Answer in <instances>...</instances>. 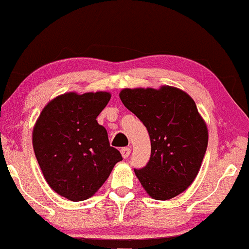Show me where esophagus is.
<instances>
[{"label":"esophagus","instance_id":"obj_1","mask_svg":"<svg viewBox=\"0 0 249 249\" xmlns=\"http://www.w3.org/2000/svg\"><path fill=\"white\" fill-rule=\"evenodd\" d=\"M120 152H122L123 158H127L131 154V149L130 147H123V149L120 150Z\"/></svg>","mask_w":249,"mask_h":249}]
</instances>
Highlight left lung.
<instances>
[{"label":"left lung","mask_w":249,"mask_h":249,"mask_svg":"<svg viewBox=\"0 0 249 249\" xmlns=\"http://www.w3.org/2000/svg\"><path fill=\"white\" fill-rule=\"evenodd\" d=\"M119 97L143 123L151 142L149 162L135 169L141 184L155 200L179 195L197 176L208 145V130L195 102L171 86L125 89Z\"/></svg>","instance_id":"left-lung-1"}]
</instances>
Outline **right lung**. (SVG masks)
<instances>
[{
    "mask_svg": "<svg viewBox=\"0 0 249 249\" xmlns=\"http://www.w3.org/2000/svg\"><path fill=\"white\" fill-rule=\"evenodd\" d=\"M110 99L107 92L65 93L46 105L35 124L37 163L49 187L67 200L91 197L123 160L97 122Z\"/></svg>",
    "mask_w": 249,
    "mask_h": 249,
    "instance_id": "obj_1",
    "label": "right lung"
}]
</instances>
